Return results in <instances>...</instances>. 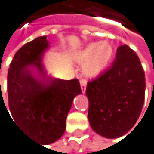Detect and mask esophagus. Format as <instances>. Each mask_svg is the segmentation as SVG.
I'll list each match as a JSON object with an SVG mask.
<instances>
[{"mask_svg": "<svg viewBox=\"0 0 154 154\" xmlns=\"http://www.w3.org/2000/svg\"><path fill=\"white\" fill-rule=\"evenodd\" d=\"M80 84H81L82 93H85V89H86V81H85V80H81V81H80Z\"/></svg>", "mask_w": 154, "mask_h": 154, "instance_id": "1", "label": "esophagus"}]
</instances>
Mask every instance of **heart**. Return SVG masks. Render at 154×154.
<instances>
[{"mask_svg": "<svg viewBox=\"0 0 154 154\" xmlns=\"http://www.w3.org/2000/svg\"><path fill=\"white\" fill-rule=\"evenodd\" d=\"M113 56L114 50L110 42L101 41L86 45L78 52L75 60L84 66L83 71L87 78H96L112 63Z\"/></svg>", "mask_w": 154, "mask_h": 154, "instance_id": "b5f03b06", "label": "heart"}]
</instances>
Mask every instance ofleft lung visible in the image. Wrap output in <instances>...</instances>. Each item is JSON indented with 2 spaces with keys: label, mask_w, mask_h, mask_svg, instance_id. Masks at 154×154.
<instances>
[{
  "label": "left lung",
  "mask_w": 154,
  "mask_h": 154,
  "mask_svg": "<svg viewBox=\"0 0 154 154\" xmlns=\"http://www.w3.org/2000/svg\"><path fill=\"white\" fill-rule=\"evenodd\" d=\"M145 86L138 57L128 45H120L110 69L87 83L88 120L93 130L107 138L130 131L141 112Z\"/></svg>",
  "instance_id": "8db88e82"
}]
</instances>
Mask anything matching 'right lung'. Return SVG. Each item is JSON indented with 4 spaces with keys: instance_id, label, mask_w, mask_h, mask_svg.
Masks as SVG:
<instances>
[{
    "instance_id": "add662e5",
    "label": "right lung",
    "mask_w": 154,
    "mask_h": 154,
    "mask_svg": "<svg viewBox=\"0 0 154 154\" xmlns=\"http://www.w3.org/2000/svg\"><path fill=\"white\" fill-rule=\"evenodd\" d=\"M49 47L46 36L24 45L14 56L7 75L8 104L14 123L29 137L45 145L63 136L73 98L82 93L77 79L47 75L42 57Z\"/></svg>"
}]
</instances>
